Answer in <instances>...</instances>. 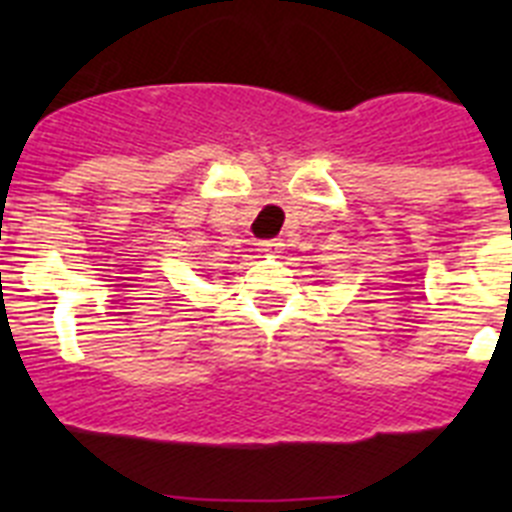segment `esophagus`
Listing matches in <instances>:
<instances>
[{
    "mask_svg": "<svg viewBox=\"0 0 512 512\" xmlns=\"http://www.w3.org/2000/svg\"><path fill=\"white\" fill-rule=\"evenodd\" d=\"M282 248V243H279V238H266V241H259V251L264 253H274Z\"/></svg>",
    "mask_w": 512,
    "mask_h": 512,
    "instance_id": "esophagus-1",
    "label": "esophagus"
}]
</instances>
